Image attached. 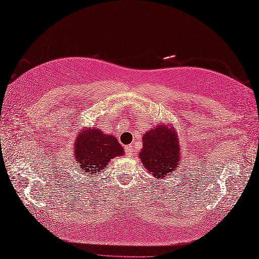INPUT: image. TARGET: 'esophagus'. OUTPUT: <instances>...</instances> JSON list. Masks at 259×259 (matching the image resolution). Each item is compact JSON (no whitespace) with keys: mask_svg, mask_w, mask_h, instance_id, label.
Returning <instances> with one entry per match:
<instances>
[{"mask_svg":"<svg viewBox=\"0 0 259 259\" xmlns=\"http://www.w3.org/2000/svg\"><path fill=\"white\" fill-rule=\"evenodd\" d=\"M125 152H126V155L131 156L132 154H133V146H132V145L126 146V147H125Z\"/></svg>","mask_w":259,"mask_h":259,"instance_id":"obj_1","label":"esophagus"}]
</instances>
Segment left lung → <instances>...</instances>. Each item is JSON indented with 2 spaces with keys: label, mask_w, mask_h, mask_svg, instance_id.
I'll return each instance as SVG.
<instances>
[{
  "label": "left lung",
  "mask_w": 259,
  "mask_h": 259,
  "mask_svg": "<svg viewBox=\"0 0 259 259\" xmlns=\"http://www.w3.org/2000/svg\"><path fill=\"white\" fill-rule=\"evenodd\" d=\"M140 152L142 164L157 180H162L178 168L181 161L179 137L170 125H157L143 136Z\"/></svg>",
  "instance_id": "8db88e82"
}]
</instances>
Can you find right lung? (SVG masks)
Returning <instances> with one entry per match:
<instances>
[{"label":"right lung","mask_w":259,"mask_h":259,"mask_svg":"<svg viewBox=\"0 0 259 259\" xmlns=\"http://www.w3.org/2000/svg\"><path fill=\"white\" fill-rule=\"evenodd\" d=\"M73 153L78 173L92 176L106 170L110 160L124 155V149L113 135L104 134L98 128H85L77 136Z\"/></svg>","instance_id":"right-lung-1"}]
</instances>
